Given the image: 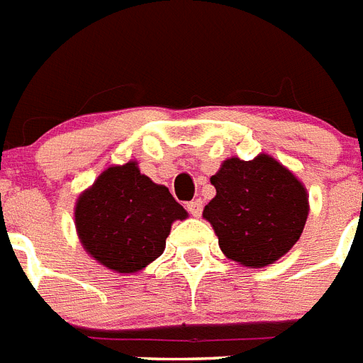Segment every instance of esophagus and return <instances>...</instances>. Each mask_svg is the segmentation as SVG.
<instances>
[{
    "instance_id": "1",
    "label": "esophagus",
    "mask_w": 363,
    "mask_h": 363,
    "mask_svg": "<svg viewBox=\"0 0 363 363\" xmlns=\"http://www.w3.org/2000/svg\"><path fill=\"white\" fill-rule=\"evenodd\" d=\"M186 209L192 216H201V211H203V203H201V199H192L190 203H186Z\"/></svg>"
}]
</instances>
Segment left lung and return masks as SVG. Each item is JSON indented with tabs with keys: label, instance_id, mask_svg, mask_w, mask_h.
I'll return each instance as SVG.
<instances>
[{
	"label": "left lung",
	"instance_id": "left-lung-1",
	"mask_svg": "<svg viewBox=\"0 0 363 363\" xmlns=\"http://www.w3.org/2000/svg\"><path fill=\"white\" fill-rule=\"evenodd\" d=\"M216 196L203 216L228 258L247 267L273 264L296 245L309 215L303 184L269 156L230 158L211 177Z\"/></svg>",
	"mask_w": 363,
	"mask_h": 363
}]
</instances>
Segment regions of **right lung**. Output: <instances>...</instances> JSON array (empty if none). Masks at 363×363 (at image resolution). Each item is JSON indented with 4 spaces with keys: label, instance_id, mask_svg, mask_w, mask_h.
Returning <instances> with one entry per match:
<instances>
[{
    "label": "right lung",
    "instance_id": "obj_1",
    "mask_svg": "<svg viewBox=\"0 0 363 363\" xmlns=\"http://www.w3.org/2000/svg\"><path fill=\"white\" fill-rule=\"evenodd\" d=\"M182 218V205L167 188L141 175L135 162L104 171L75 207L82 247L118 273H135L158 258L171 224Z\"/></svg>",
    "mask_w": 363,
    "mask_h": 363
}]
</instances>
